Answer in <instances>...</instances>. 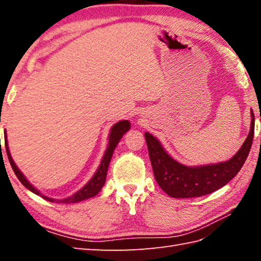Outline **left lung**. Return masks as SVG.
<instances>
[{
	"label": "left lung",
	"instance_id": "left-lung-1",
	"mask_svg": "<svg viewBox=\"0 0 261 261\" xmlns=\"http://www.w3.org/2000/svg\"><path fill=\"white\" fill-rule=\"evenodd\" d=\"M250 132L236 156L229 162L187 167L177 163L164 150L160 142L146 132V141L153 175L162 190L171 197L190 198L207 195L233 178L245 164L250 151L254 134V115L251 111Z\"/></svg>",
	"mask_w": 261,
	"mask_h": 261
}]
</instances>
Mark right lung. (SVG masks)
I'll return each instance as SVG.
<instances>
[{
    "label": "right lung",
    "mask_w": 261,
    "mask_h": 261,
    "mask_svg": "<svg viewBox=\"0 0 261 261\" xmlns=\"http://www.w3.org/2000/svg\"><path fill=\"white\" fill-rule=\"evenodd\" d=\"M130 129V123L129 121H120L118 123L114 124L112 126V129H111V134L109 137V146L107 148V151L104 153V157L101 162V165H99L98 169L96 170L95 175L92 177V179L87 182V184L80 190L77 193H75L73 196L67 197V198H64V199H55V198H50L48 196L42 195V194L39 192L38 190H36L35 187H33L29 181L25 179V177L22 175L21 171L16 167L13 159L11 158V154L9 151V147H8V141H7V136H5V150H7L8 153V158H9V162L11 164V167H12L14 174L18 177V179L22 182V185L24 187H27L28 190H30L32 193L37 194V195L41 196L42 198L47 199L49 202H56V203H76V202H81V201H84L86 198H90L95 196L96 194L102 190L103 185L105 184V180H107V174H108V168H109V165H110V160L112 158V154L114 149L118 145V142L120 141V139L122 138L125 132ZM1 141V140H0Z\"/></svg>",
    "instance_id": "1"
}]
</instances>
